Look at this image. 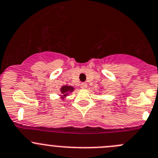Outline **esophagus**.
<instances>
[{"instance_id":"1","label":"esophagus","mask_w":158,"mask_h":158,"mask_svg":"<svg viewBox=\"0 0 158 158\" xmlns=\"http://www.w3.org/2000/svg\"><path fill=\"white\" fill-rule=\"evenodd\" d=\"M81 88H82V89H86V88H87V84H86V82H82V83L81 84Z\"/></svg>"}]
</instances>
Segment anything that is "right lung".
<instances>
[{
    "label": "right lung",
    "instance_id": "add662e5",
    "mask_svg": "<svg viewBox=\"0 0 158 158\" xmlns=\"http://www.w3.org/2000/svg\"><path fill=\"white\" fill-rule=\"evenodd\" d=\"M73 90H74V87L73 86H61V89H60V91H61V95L60 96H61L62 99H64L66 96H68L69 94L73 92Z\"/></svg>",
    "mask_w": 158,
    "mask_h": 158
}]
</instances>
